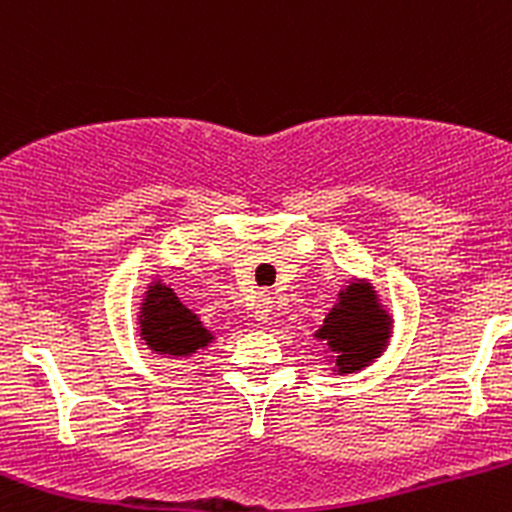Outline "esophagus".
<instances>
[{
	"label": "esophagus",
	"mask_w": 512,
	"mask_h": 512,
	"mask_svg": "<svg viewBox=\"0 0 512 512\" xmlns=\"http://www.w3.org/2000/svg\"><path fill=\"white\" fill-rule=\"evenodd\" d=\"M272 310H274V305H272V298H269V293H260V298H257V303H255L257 320L269 322L272 320Z\"/></svg>",
	"instance_id": "esophagus-1"
}]
</instances>
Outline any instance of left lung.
<instances>
[{
	"label": "left lung",
	"mask_w": 512,
	"mask_h": 512,
	"mask_svg": "<svg viewBox=\"0 0 512 512\" xmlns=\"http://www.w3.org/2000/svg\"><path fill=\"white\" fill-rule=\"evenodd\" d=\"M390 317L380 308L373 286L349 284L339 291V303L327 313L315 339L327 344L337 361V373H356L383 354L390 337Z\"/></svg>",
	"instance_id": "1"
}]
</instances>
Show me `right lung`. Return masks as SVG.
Wrapping results in <instances>:
<instances>
[{
  "mask_svg": "<svg viewBox=\"0 0 512 512\" xmlns=\"http://www.w3.org/2000/svg\"><path fill=\"white\" fill-rule=\"evenodd\" d=\"M139 337L156 354L192 356L214 342V334L202 325V320L190 308L180 303L170 286L154 281L146 291L139 313Z\"/></svg>",
  "mask_w": 512,
  "mask_h": 512,
  "instance_id": "obj_1",
  "label": "right lung"
}]
</instances>
